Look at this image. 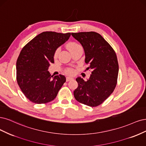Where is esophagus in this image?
Masks as SVG:
<instances>
[{
    "label": "esophagus",
    "instance_id": "esophagus-1",
    "mask_svg": "<svg viewBox=\"0 0 146 146\" xmlns=\"http://www.w3.org/2000/svg\"><path fill=\"white\" fill-rule=\"evenodd\" d=\"M72 79H73V78H71V77H67V78H66V81H67V82H68V81H71V80H72Z\"/></svg>",
    "mask_w": 146,
    "mask_h": 146
}]
</instances>
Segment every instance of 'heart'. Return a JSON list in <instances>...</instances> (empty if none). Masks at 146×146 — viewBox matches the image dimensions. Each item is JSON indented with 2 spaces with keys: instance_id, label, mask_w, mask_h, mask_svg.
I'll use <instances>...</instances> for the list:
<instances>
[{
  "instance_id": "1",
  "label": "heart",
  "mask_w": 146,
  "mask_h": 146,
  "mask_svg": "<svg viewBox=\"0 0 146 146\" xmlns=\"http://www.w3.org/2000/svg\"><path fill=\"white\" fill-rule=\"evenodd\" d=\"M80 46H81L79 45L78 44L76 43V42H69V43H68L67 44V48L71 53L73 52V51H74L78 48L80 47ZM58 53H59V49H57L56 50L54 54V58H57ZM74 70L72 69V68H67L66 70H65V73H66L67 74H73L74 73Z\"/></svg>"
}]
</instances>
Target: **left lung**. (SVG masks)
I'll list each match as a JSON object with an SVG mask.
<instances>
[{
	"mask_svg": "<svg viewBox=\"0 0 146 146\" xmlns=\"http://www.w3.org/2000/svg\"><path fill=\"white\" fill-rule=\"evenodd\" d=\"M85 52L87 70L92 74L87 81L76 78L78 87L74 91L76 101L90 107H96L106 100L117 84L119 65L115 51L98 33H72Z\"/></svg>",
	"mask_w": 146,
	"mask_h": 146,
	"instance_id": "left-lung-1",
	"label": "left lung"
}]
</instances>
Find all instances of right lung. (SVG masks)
<instances>
[{"label": "right lung", "instance_id": "add662e5", "mask_svg": "<svg viewBox=\"0 0 146 146\" xmlns=\"http://www.w3.org/2000/svg\"><path fill=\"white\" fill-rule=\"evenodd\" d=\"M70 33L45 31L36 36L22 49L16 62V79L23 95L36 104L53 101L66 81L62 74L51 76L48 69L54 54Z\"/></svg>", "mask_w": 146, "mask_h": 146}]
</instances>
